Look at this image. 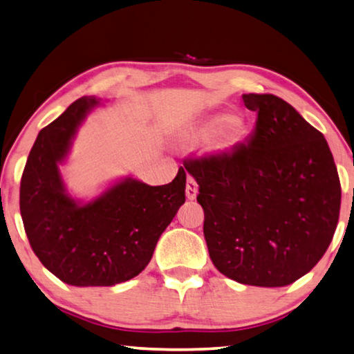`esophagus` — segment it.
<instances>
[{
	"mask_svg": "<svg viewBox=\"0 0 354 354\" xmlns=\"http://www.w3.org/2000/svg\"><path fill=\"white\" fill-rule=\"evenodd\" d=\"M197 191H199V187H197V183L194 178H188L187 182V197L189 201H194L196 196H197Z\"/></svg>",
	"mask_w": 354,
	"mask_h": 354,
	"instance_id": "1",
	"label": "esophagus"
}]
</instances>
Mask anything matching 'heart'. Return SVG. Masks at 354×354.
Instances as JSON below:
<instances>
[{
  "label": "heart",
  "instance_id": "heart-1",
  "mask_svg": "<svg viewBox=\"0 0 354 354\" xmlns=\"http://www.w3.org/2000/svg\"><path fill=\"white\" fill-rule=\"evenodd\" d=\"M245 135L243 120L228 111L216 113L202 121L196 127L193 138L197 141L212 140V149L216 152H225L236 147Z\"/></svg>",
  "mask_w": 354,
  "mask_h": 354
}]
</instances>
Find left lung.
Instances as JSON below:
<instances>
[{"label":"left lung","instance_id":"obj_1","mask_svg":"<svg viewBox=\"0 0 354 354\" xmlns=\"http://www.w3.org/2000/svg\"><path fill=\"white\" fill-rule=\"evenodd\" d=\"M257 113L249 138L194 160L209 258L241 284L281 288L306 275L336 232L340 182L330 146L292 105L243 95Z\"/></svg>","mask_w":354,"mask_h":354}]
</instances>
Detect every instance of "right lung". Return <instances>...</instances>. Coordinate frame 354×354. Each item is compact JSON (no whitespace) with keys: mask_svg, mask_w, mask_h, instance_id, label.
I'll use <instances>...</instances> for the list:
<instances>
[{"mask_svg":"<svg viewBox=\"0 0 354 354\" xmlns=\"http://www.w3.org/2000/svg\"><path fill=\"white\" fill-rule=\"evenodd\" d=\"M97 105L101 99L80 97L40 130L20 185L21 219L34 253L59 280L77 288L115 286L138 275L185 203L187 187V174L178 169L161 187L126 176L88 201L70 194L60 167Z\"/></svg>","mask_w":354,"mask_h":354,"instance_id":"1","label":"right lung"}]
</instances>
